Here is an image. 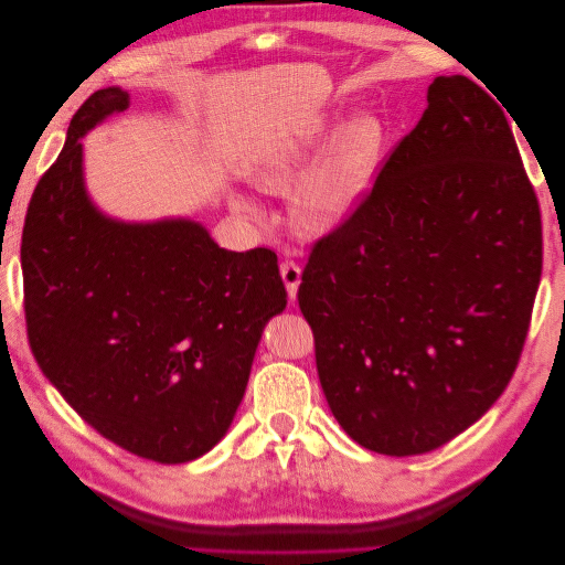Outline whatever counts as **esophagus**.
<instances>
[{
  "label": "esophagus",
  "instance_id": "esophagus-1",
  "mask_svg": "<svg viewBox=\"0 0 565 565\" xmlns=\"http://www.w3.org/2000/svg\"><path fill=\"white\" fill-rule=\"evenodd\" d=\"M280 276H282L285 287H287L289 299H297V289H299V282H301V268H299V264L285 259L280 264Z\"/></svg>",
  "mask_w": 565,
  "mask_h": 565
}]
</instances>
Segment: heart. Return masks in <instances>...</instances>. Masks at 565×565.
Returning <instances> with one entry per match:
<instances>
[{
	"mask_svg": "<svg viewBox=\"0 0 565 565\" xmlns=\"http://www.w3.org/2000/svg\"><path fill=\"white\" fill-rule=\"evenodd\" d=\"M337 136L341 139L334 150L306 179L295 198V221L306 233L337 228L363 202L382 158L384 127L380 119L361 115L347 129L341 125L320 127L268 152L252 169V179L264 191L292 193ZM231 204L247 218L264 221L262 207L247 195H233Z\"/></svg>",
	"mask_w": 565,
	"mask_h": 565,
	"instance_id": "obj_1",
	"label": "heart"
}]
</instances>
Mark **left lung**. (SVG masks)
<instances>
[{"label": "left lung", "instance_id": "obj_1", "mask_svg": "<svg viewBox=\"0 0 565 565\" xmlns=\"http://www.w3.org/2000/svg\"><path fill=\"white\" fill-rule=\"evenodd\" d=\"M486 89L436 77L415 129L301 273L324 398L372 452L446 446L502 396L525 344L540 202Z\"/></svg>", "mask_w": 565, "mask_h": 565}]
</instances>
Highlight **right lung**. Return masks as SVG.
<instances>
[{
	"label": "right lung",
	"mask_w": 565,
	"mask_h": 565,
	"mask_svg": "<svg viewBox=\"0 0 565 565\" xmlns=\"http://www.w3.org/2000/svg\"><path fill=\"white\" fill-rule=\"evenodd\" d=\"M129 94L94 92L30 198L23 309L32 355L75 413L127 452L181 465L224 438L287 292L266 247L221 249L195 221L119 224L84 191L79 139Z\"/></svg>",
	"instance_id": "obj_1"
}]
</instances>
